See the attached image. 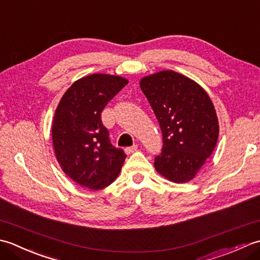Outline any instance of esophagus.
Here are the masks:
<instances>
[{"label": "esophagus", "mask_w": 260, "mask_h": 260, "mask_svg": "<svg viewBox=\"0 0 260 260\" xmlns=\"http://www.w3.org/2000/svg\"><path fill=\"white\" fill-rule=\"evenodd\" d=\"M136 150H137V145H133V146L126 147L125 148V153L126 154H132V153H134Z\"/></svg>", "instance_id": "obj_1"}]
</instances>
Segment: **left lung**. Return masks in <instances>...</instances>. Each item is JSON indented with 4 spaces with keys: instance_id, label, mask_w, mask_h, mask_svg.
Wrapping results in <instances>:
<instances>
[{
    "instance_id": "obj_1",
    "label": "left lung",
    "mask_w": 260,
    "mask_h": 260,
    "mask_svg": "<svg viewBox=\"0 0 260 260\" xmlns=\"http://www.w3.org/2000/svg\"><path fill=\"white\" fill-rule=\"evenodd\" d=\"M161 127L163 146L154 167L164 178L184 183L194 178L217 145L214 106L201 86L172 70L140 82Z\"/></svg>"
}]
</instances>
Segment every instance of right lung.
<instances>
[{
    "instance_id": "add662e5",
    "label": "right lung",
    "mask_w": 260,
    "mask_h": 260,
    "mask_svg": "<svg viewBox=\"0 0 260 260\" xmlns=\"http://www.w3.org/2000/svg\"><path fill=\"white\" fill-rule=\"evenodd\" d=\"M127 84L119 76L93 74L74 82L58 105L52 123L56 157L81 186L102 190L123 167L126 154L110 143L102 112Z\"/></svg>"
}]
</instances>
